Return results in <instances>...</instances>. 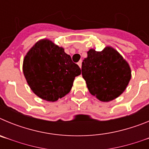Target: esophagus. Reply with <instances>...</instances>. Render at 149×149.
Wrapping results in <instances>:
<instances>
[{
    "label": "esophagus",
    "mask_w": 149,
    "mask_h": 149,
    "mask_svg": "<svg viewBox=\"0 0 149 149\" xmlns=\"http://www.w3.org/2000/svg\"><path fill=\"white\" fill-rule=\"evenodd\" d=\"M77 65H78L79 66H80V68H81V66H82V61H81H81H79L78 63H77Z\"/></svg>",
    "instance_id": "esophagus-1"
}]
</instances>
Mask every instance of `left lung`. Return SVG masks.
I'll list each match as a JSON object with an SVG mask.
<instances>
[{
	"instance_id": "8db88e82",
	"label": "left lung",
	"mask_w": 149,
	"mask_h": 149,
	"mask_svg": "<svg viewBox=\"0 0 149 149\" xmlns=\"http://www.w3.org/2000/svg\"><path fill=\"white\" fill-rule=\"evenodd\" d=\"M81 70L90 94L103 102L118 98L131 78L128 63L111 46H106L101 51L89 49Z\"/></svg>"
}]
</instances>
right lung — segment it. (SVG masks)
Segmentation results:
<instances>
[{
  "instance_id": "right-lung-1",
  "label": "right lung",
  "mask_w": 149,
  "mask_h": 149,
  "mask_svg": "<svg viewBox=\"0 0 149 149\" xmlns=\"http://www.w3.org/2000/svg\"><path fill=\"white\" fill-rule=\"evenodd\" d=\"M23 73L35 95L54 102L70 92L81 68L63 47L42 39L35 43L23 60Z\"/></svg>"
}]
</instances>
